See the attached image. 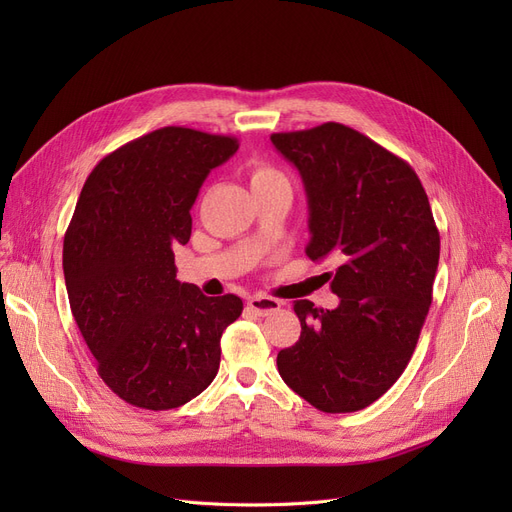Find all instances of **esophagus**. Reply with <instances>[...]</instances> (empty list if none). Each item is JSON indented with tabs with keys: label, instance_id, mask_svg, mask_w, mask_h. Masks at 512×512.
<instances>
[{
	"label": "esophagus",
	"instance_id": "obj_1",
	"mask_svg": "<svg viewBox=\"0 0 512 512\" xmlns=\"http://www.w3.org/2000/svg\"><path fill=\"white\" fill-rule=\"evenodd\" d=\"M247 307L259 315V317H265V315H272L274 311L280 309V301L278 299H272V297H261V294H255V297H251L247 301Z\"/></svg>",
	"mask_w": 512,
	"mask_h": 512
}]
</instances>
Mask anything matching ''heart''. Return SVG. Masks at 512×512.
Wrapping results in <instances>:
<instances>
[{
	"mask_svg": "<svg viewBox=\"0 0 512 512\" xmlns=\"http://www.w3.org/2000/svg\"><path fill=\"white\" fill-rule=\"evenodd\" d=\"M278 178H284L276 168L267 166V164H257L251 168V186H257V184H263V182H272V180H278Z\"/></svg>",
	"mask_w": 512,
	"mask_h": 512,
	"instance_id": "1",
	"label": "heart"
}]
</instances>
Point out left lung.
<instances>
[{"instance_id":"left-lung-1","label":"left lung","mask_w":512,"mask_h":512,"mask_svg":"<svg viewBox=\"0 0 512 512\" xmlns=\"http://www.w3.org/2000/svg\"><path fill=\"white\" fill-rule=\"evenodd\" d=\"M299 170L309 205L311 261L336 309L294 303L301 338L278 353L282 380L324 413L369 407L400 378L432 305L440 234L405 159L338 122L272 134Z\"/></svg>"}]
</instances>
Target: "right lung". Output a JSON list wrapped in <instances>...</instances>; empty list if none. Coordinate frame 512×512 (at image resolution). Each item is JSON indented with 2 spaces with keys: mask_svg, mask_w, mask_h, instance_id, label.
Listing matches in <instances>:
<instances>
[{
  "mask_svg": "<svg viewBox=\"0 0 512 512\" xmlns=\"http://www.w3.org/2000/svg\"><path fill=\"white\" fill-rule=\"evenodd\" d=\"M236 149L234 137L166 126L103 157L80 191L64 236L68 301L101 380L132 407H182L220 369L242 301L180 284L174 249L191 238L207 174Z\"/></svg>",
  "mask_w": 512,
  "mask_h": 512,
  "instance_id": "right-lung-1",
  "label": "right lung"
}]
</instances>
